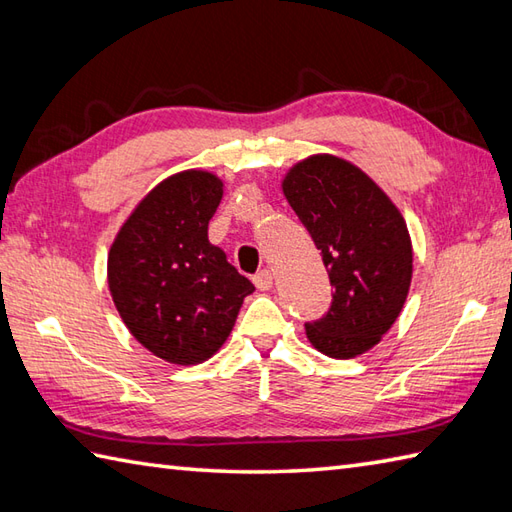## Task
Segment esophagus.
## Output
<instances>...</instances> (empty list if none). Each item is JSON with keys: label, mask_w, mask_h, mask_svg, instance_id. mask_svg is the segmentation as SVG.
<instances>
[{"label": "esophagus", "mask_w": 512, "mask_h": 512, "mask_svg": "<svg viewBox=\"0 0 512 512\" xmlns=\"http://www.w3.org/2000/svg\"><path fill=\"white\" fill-rule=\"evenodd\" d=\"M254 285L258 291H269L271 287H274V274H271L269 269H263L260 274L254 276Z\"/></svg>", "instance_id": "1"}]
</instances>
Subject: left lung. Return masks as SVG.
<instances>
[{
	"label": "left lung",
	"mask_w": 512,
	"mask_h": 512,
	"mask_svg": "<svg viewBox=\"0 0 512 512\" xmlns=\"http://www.w3.org/2000/svg\"><path fill=\"white\" fill-rule=\"evenodd\" d=\"M282 192L309 230L333 285L328 313L306 324L333 359L368 352L401 315L412 285V238L394 201L359 166L315 153L282 177Z\"/></svg>",
	"instance_id": "1"
}]
</instances>
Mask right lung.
Masks as SVG:
<instances>
[{
  "label": "right lung",
  "instance_id": "obj_1",
  "mask_svg": "<svg viewBox=\"0 0 512 512\" xmlns=\"http://www.w3.org/2000/svg\"><path fill=\"white\" fill-rule=\"evenodd\" d=\"M223 179L188 168L151 188L120 225L107 282L124 326L168 363L197 366L230 337L254 285L208 241Z\"/></svg>",
  "mask_w": 512,
  "mask_h": 512
}]
</instances>
